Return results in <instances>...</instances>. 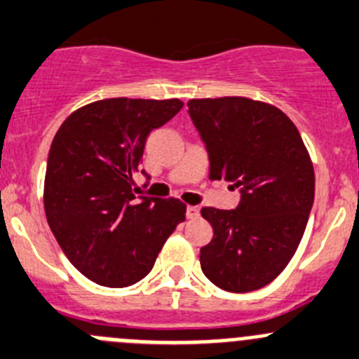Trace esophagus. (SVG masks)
Masks as SVG:
<instances>
[{
  "label": "esophagus",
  "instance_id": "esophagus-1",
  "mask_svg": "<svg viewBox=\"0 0 359 359\" xmlns=\"http://www.w3.org/2000/svg\"><path fill=\"white\" fill-rule=\"evenodd\" d=\"M201 210L197 206H187V218H197Z\"/></svg>",
  "mask_w": 359,
  "mask_h": 359
}]
</instances>
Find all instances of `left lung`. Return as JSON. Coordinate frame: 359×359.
<instances>
[{"mask_svg":"<svg viewBox=\"0 0 359 359\" xmlns=\"http://www.w3.org/2000/svg\"><path fill=\"white\" fill-rule=\"evenodd\" d=\"M189 112L210 155V180L241 189L236 210H201L213 227L201 268L224 291H257L298 250L313 204L312 158L294 123L271 104L194 98Z\"/></svg>","mask_w":359,"mask_h":359,"instance_id":"1","label":"left lung"}]
</instances>
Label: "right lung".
I'll use <instances>...</instances> for the list:
<instances>
[{"label": "right lung", "instance_id": "right-lung-1", "mask_svg": "<svg viewBox=\"0 0 359 359\" xmlns=\"http://www.w3.org/2000/svg\"><path fill=\"white\" fill-rule=\"evenodd\" d=\"M183 102L105 98L72 112L53 139L43 182L49 227L68 261L104 287H128L151 271L187 204L132 192L146 139Z\"/></svg>", "mask_w": 359, "mask_h": 359}]
</instances>
